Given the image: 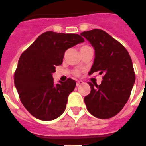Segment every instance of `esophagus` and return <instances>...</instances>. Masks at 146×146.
Wrapping results in <instances>:
<instances>
[{
	"mask_svg": "<svg viewBox=\"0 0 146 146\" xmlns=\"http://www.w3.org/2000/svg\"><path fill=\"white\" fill-rule=\"evenodd\" d=\"M83 81H82V80H79V81H77L76 82V86H79L80 85H82V84H83Z\"/></svg>",
	"mask_w": 146,
	"mask_h": 146,
	"instance_id": "obj_1",
	"label": "esophagus"
}]
</instances>
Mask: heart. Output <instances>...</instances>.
<instances>
[{"instance_id": "obj_1", "label": "heart", "mask_w": 146, "mask_h": 146, "mask_svg": "<svg viewBox=\"0 0 146 146\" xmlns=\"http://www.w3.org/2000/svg\"><path fill=\"white\" fill-rule=\"evenodd\" d=\"M76 74H77V75H79V72H77V73H76Z\"/></svg>"}]
</instances>
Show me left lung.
<instances>
[{"instance_id": "8db88e82", "label": "left lung", "mask_w": 146, "mask_h": 146, "mask_svg": "<svg viewBox=\"0 0 146 146\" xmlns=\"http://www.w3.org/2000/svg\"><path fill=\"white\" fill-rule=\"evenodd\" d=\"M95 51L88 74H104L99 85L88 82L91 92L84 98L88 111L96 118H110L122 110L128 100L135 82L132 60L120 42L100 29L80 34Z\"/></svg>"}]
</instances>
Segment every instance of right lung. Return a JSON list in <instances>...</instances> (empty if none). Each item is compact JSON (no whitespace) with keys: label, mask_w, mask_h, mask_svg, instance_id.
<instances>
[{"label":"right lung","mask_w":146,"mask_h":146,"mask_svg":"<svg viewBox=\"0 0 146 146\" xmlns=\"http://www.w3.org/2000/svg\"><path fill=\"white\" fill-rule=\"evenodd\" d=\"M85 40L79 34L46 31L20 56L14 83L20 100L32 115L52 121L64 113L76 82L54 84L52 73L63 62L65 51Z\"/></svg>","instance_id":"obj_1"}]
</instances>
